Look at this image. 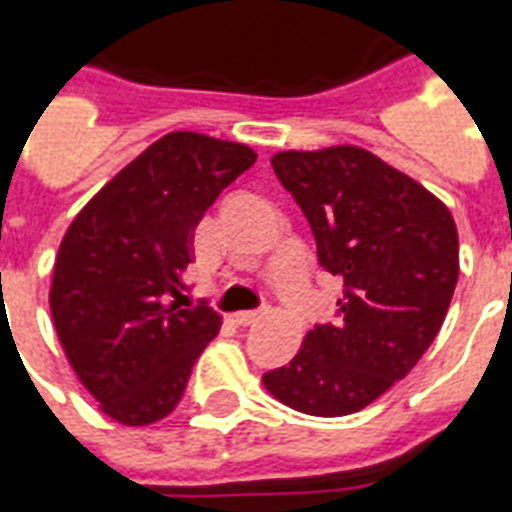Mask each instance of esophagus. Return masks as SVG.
I'll list each match as a JSON object with an SVG mask.
<instances>
[{
    "label": "esophagus",
    "mask_w": 512,
    "mask_h": 512,
    "mask_svg": "<svg viewBox=\"0 0 512 512\" xmlns=\"http://www.w3.org/2000/svg\"><path fill=\"white\" fill-rule=\"evenodd\" d=\"M263 314L265 311H241V314H236V317H233V322H236L239 327H252L255 322H260V319H263Z\"/></svg>",
    "instance_id": "1"
}]
</instances>
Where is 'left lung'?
Returning a JSON list of instances; mask_svg holds the SVG:
<instances>
[{
  "label": "left lung",
  "instance_id": "1",
  "mask_svg": "<svg viewBox=\"0 0 512 512\" xmlns=\"http://www.w3.org/2000/svg\"><path fill=\"white\" fill-rule=\"evenodd\" d=\"M271 163L343 295L333 325L308 330L263 386L292 411L349 416L408 376L435 341L459 279L456 222L438 195L357 144L282 150Z\"/></svg>",
  "mask_w": 512,
  "mask_h": 512
}]
</instances>
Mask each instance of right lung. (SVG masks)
Masks as SVG:
<instances>
[{"label":"right lung","mask_w":512,"mask_h":512,"mask_svg":"<svg viewBox=\"0 0 512 512\" xmlns=\"http://www.w3.org/2000/svg\"><path fill=\"white\" fill-rule=\"evenodd\" d=\"M255 161L247 144L171 131L117 171L66 228L50 314L74 376L117 424L166 419L220 330L209 306L182 308L185 271L204 212Z\"/></svg>","instance_id":"add662e5"}]
</instances>
